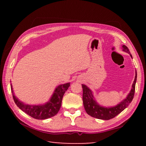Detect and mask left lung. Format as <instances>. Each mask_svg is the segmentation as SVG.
<instances>
[{
  "mask_svg": "<svg viewBox=\"0 0 146 146\" xmlns=\"http://www.w3.org/2000/svg\"><path fill=\"white\" fill-rule=\"evenodd\" d=\"M122 48L123 51L130 53V51L127 46L123 45ZM130 55L132 57V55ZM137 72H136L135 78L132 85V89L129 95H127V98L123 100L122 102H121L119 104L112 108H104L102 106H100L94 98L92 91L86 85L82 84L83 90L82 100L86 113L91 117L102 120H110L115 117L123 110H125L133 100L135 95V84L136 81H137Z\"/></svg>",
  "mask_w": 146,
  "mask_h": 146,
  "instance_id": "obj_1",
  "label": "left lung"
}]
</instances>
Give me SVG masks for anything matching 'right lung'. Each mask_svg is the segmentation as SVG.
Listing matches in <instances>:
<instances>
[{
  "label": "right lung",
  "mask_w": 146,
  "mask_h": 146,
  "mask_svg": "<svg viewBox=\"0 0 146 146\" xmlns=\"http://www.w3.org/2000/svg\"><path fill=\"white\" fill-rule=\"evenodd\" d=\"M70 86V83H66L58 86L55 89V92H54L50 100L46 104L39 106L24 104L14 95L11 86V93H13L14 102L21 110H23L30 117L35 118V119L44 120L52 117L57 114L61 107L63 96Z\"/></svg>",
  "instance_id": "right-lung-1"
}]
</instances>
